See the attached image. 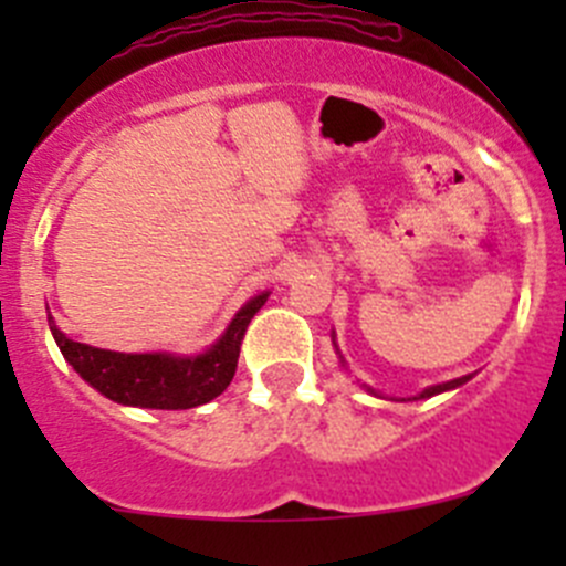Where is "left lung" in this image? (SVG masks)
Instances as JSON below:
<instances>
[{
    "instance_id": "8db88e82",
    "label": "left lung",
    "mask_w": 566,
    "mask_h": 566,
    "mask_svg": "<svg viewBox=\"0 0 566 566\" xmlns=\"http://www.w3.org/2000/svg\"><path fill=\"white\" fill-rule=\"evenodd\" d=\"M465 380H471V375H462V378H458V380H449V384H438V386H430V389H424V391L419 394V397H413V399H427V397H436V394L452 391V389H458V386L465 384ZM369 391H373V389H369Z\"/></svg>"
}]
</instances>
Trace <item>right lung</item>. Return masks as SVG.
Returning <instances> with one entry per match:
<instances>
[{"mask_svg": "<svg viewBox=\"0 0 566 566\" xmlns=\"http://www.w3.org/2000/svg\"><path fill=\"white\" fill-rule=\"evenodd\" d=\"M271 293H260L232 317L224 334L199 356H172V353H117L73 342L54 325L49 328L60 345L65 361L87 380L93 389L119 405L156 410H186L210 402L230 386L235 375L241 342L251 317L262 310Z\"/></svg>", "mask_w": 566, "mask_h": 566, "instance_id": "1", "label": "right lung"}]
</instances>
